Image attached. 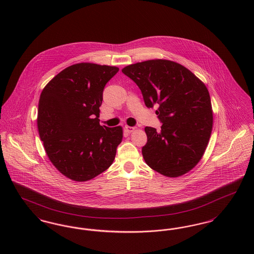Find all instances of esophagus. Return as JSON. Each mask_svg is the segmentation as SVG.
Instances as JSON below:
<instances>
[{"instance_id":"34e87169","label":"esophagus","mask_w":254,"mask_h":254,"mask_svg":"<svg viewBox=\"0 0 254 254\" xmlns=\"http://www.w3.org/2000/svg\"><path fill=\"white\" fill-rule=\"evenodd\" d=\"M125 128H126V130L127 131L128 133H131L132 131L135 130V127H129V126H126L125 127Z\"/></svg>"}]
</instances>
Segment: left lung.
<instances>
[{"label": "left lung", "instance_id": "1", "mask_svg": "<svg viewBox=\"0 0 254 254\" xmlns=\"http://www.w3.org/2000/svg\"><path fill=\"white\" fill-rule=\"evenodd\" d=\"M122 72L140 88L146 108L157 106L161 130L145 127L142 148L145 163L168 177H178L198 164L212 130L208 90L193 73L169 60H148L127 65Z\"/></svg>", "mask_w": 254, "mask_h": 254}]
</instances>
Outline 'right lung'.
Listing matches in <instances>:
<instances>
[{
	"label": "right lung",
	"mask_w": 254,
	"mask_h": 254,
	"mask_svg": "<svg viewBox=\"0 0 254 254\" xmlns=\"http://www.w3.org/2000/svg\"><path fill=\"white\" fill-rule=\"evenodd\" d=\"M119 71L90 63L72 64L43 89L37 125L53 166L73 181H88L109 169L123 139L121 127L100 126L103 91Z\"/></svg>",
	"instance_id": "right-lung-1"
}]
</instances>
